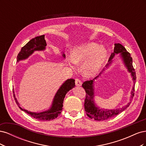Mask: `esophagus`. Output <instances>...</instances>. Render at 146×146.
Listing matches in <instances>:
<instances>
[{"label":"esophagus","mask_w":146,"mask_h":146,"mask_svg":"<svg viewBox=\"0 0 146 146\" xmlns=\"http://www.w3.org/2000/svg\"><path fill=\"white\" fill-rule=\"evenodd\" d=\"M82 82L80 80H79L78 78L76 79V85L77 86H82Z\"/></svg>","instance_id":"esophagus-1"}]
</instances>
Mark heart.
<instances>
[{"label": "heart", "instance_id": "heart-1", "mask_svg": "<svg viewBox=\"0 0 146 146\" xmlns=\"http://www.w3.org/2000/svg\"><path fill=\"white\" fill-rule=\"evenodd\" d=\"M107 57V50L95 42H88L75 47L72 55L68 56V61L73 68L77 63L82 64L83 76L92 78L100 71Z\"/></svg>", "mask_w": 146, "mask_h": 146}]
</instances>
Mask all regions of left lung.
<instances>
[{"label":"left lung","mask_w":146,"mask_h":146,"mask_svg":"<svg viewBox=\"0 0 146 146\" xmlns=\"http://www.w3.org/2000/svg\"><path fill=\"white\" fill-rule=\"evenodd\" d=\"M116 54H119V57H121L123 63L124 64L125 67L127 68L128 72H130L131 74V77L132 78V80L133 82V86L132 88L131 91V96L130 99L125 105L123 106L122 108H117V109H113V110H108V109H104L98 107L95 102L94 100V82L95 80L99 77L101 76L102 73H103L105 71V69H103V71L98 76L95 77L93 80L90 81H86L83 83L82 86L85 89L86 91V98L85 100V110L87 116L91 119H93L96 121H104L107 120L110 118H111L116 115H117L119 113L122 112L123 111L129 107L130 104L132 99L134 96V92H135V84L136 82V72L135 71V69L133 67V60L130 56V53L128 52L125 48L123 47L122 44L119 43L114 44V51L111 53L110 55V58L108 60V63L106 65V68H108L111 65L113 61V58Z\"/></svg>","instance_id":"8db88e82"}]
</instances>
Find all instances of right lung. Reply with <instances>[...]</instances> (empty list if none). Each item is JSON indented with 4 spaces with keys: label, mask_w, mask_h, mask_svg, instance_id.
Masks as SVG:
<instances>
[{
    "label": "right lung",
    "mask_w": 146,
    "mask_h": 146,
    "mask_svg": "<svg viewBox=\"0 0 146 146\" xmlns=\"http://www.w3.org/2000/svg\"><path fill=\"white\" fill-rule=\"evenodd\" d=\"M46 46L47 44L45 40V35H41V36L33 38L23 47H22L17 56V62L27 59L30 55L33 54L35 51L45 50ZM62 56L64 58H65L66 55L64 53H63ZM75 86H76V84H75V80L74 79L70 78L66 80L56 91L49 109H48L46 111L39 113L30 111L21 107L19 102L15 98V94H14V97L16 103L18 105L19 108L23 111L29 114L30 116L40 121H50L60 115L61 110L63 109V104L65 96L68 93V92L72 90Z\"/></svg>",
    "instance_id": "right-lung-1"
}]
</instances>
